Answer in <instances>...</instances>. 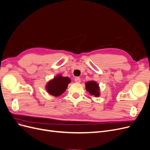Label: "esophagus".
Masks as SVG:
<instances>
[{"label":"esophagus","instance_id":"esophagus-1","mask_svg":"<svg viewBox=\"0 0 150 150\" xmlns=\"http://www.w3.org/2000/svg\"><path fill=\"white\" fill-rule=\"evenodd\" d=\"M75 82H76V83H80L81 79H80V78H79V77H76V78L75 79Z\"/></svg>","mask_w":150,"mask_h":150}]
</instances>
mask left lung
Here are the masks:
<instances>
[{"instance_id": "obj_1", "label": "left lung", "mask_w": 150, "mask_h": 150, "mask_svg": "<svg viewBox=\"0 0 150 150\" xmlns=\"http://www.w3.org/2000/svg\"><path fill=\"white\" fill-rule=\"evenodd\" d=\"M86 90L89 92L90 95H93L95 97H98L100 95L99 85L94 80L86 81L85 83Z\"/></svg>"}]
</instances>
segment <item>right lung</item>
<instances>
[{"label": "right lung", "instance_id": "1", "mask_svg": "<svg viewBox=\"0 0 150 150\" xmlns=\"http://www.w3.org/2000/svg\"><path fill=\"white\" fill-rule=\"evenodd\" d=\"M71 80L69 77L63 76L61 74H59L47 82L45 89L48 93L57 97L65 92Z\"/></svg>", "mask_w": 150, "mask_h": 150}]
</instances>
